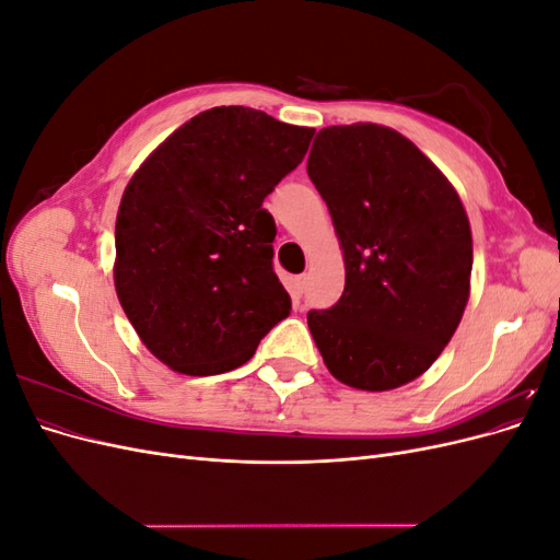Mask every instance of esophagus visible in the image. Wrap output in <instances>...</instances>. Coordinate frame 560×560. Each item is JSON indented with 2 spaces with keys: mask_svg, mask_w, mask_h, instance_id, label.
<instances>
[{
  "mask_svg": "<svg viewBox=\"0 0 560 560\" xmlns=\"http://www.w3.org/2000/svg\"><path fill=\"white\" fill-rule=\"evenodd\" d=\"M306 276H296V278H292V296L299 301L301 299V294H303V290H306Z\"/></svg>",
  "mask_w": 560,
  "mask_h": 560,
  "instance_id": "34e87169",
  "label": "esophagus"
}]
</instances>
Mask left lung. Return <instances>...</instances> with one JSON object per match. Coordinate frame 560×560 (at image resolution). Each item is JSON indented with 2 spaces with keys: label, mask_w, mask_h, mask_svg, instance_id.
<instances>
[{
  "label": "left lung",
  "mask_w": 560,
  "mask_h": 560,
  "mask_svg": "<svg viewBox=\"0 0 560 560\" xmlns=\"http://www.w3.org/2000/svg\"><path fill=\"white\" fill-rule=\"evenodd\" d=\"M308 177L343 249L346 290L308 329L329 374L385 393L434 364L471 290V229L455 186L401 132L378 124L317 132Z\"/></svg>",
  "instance_id": "8db88e82"
}]
</instances>
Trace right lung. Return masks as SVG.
Segmentation results:
<instances>
[{
  "label": "right lung",
  "mask_w": 560,
  "mask_h": 560,
  "mask_svg": "<svg viewBox=\"0 0 560 560\" xmlns=\"http://www.w3.org/2000/svg\"><path fill=\"white\" fill-rule=\"evenodd\" d=\"M315 128L212 107L151 151L116 212L114 287L144 348L186 376L243 366L292 311L264 198Z\"/></svg>",
  "instance_id": "add662e5"
}]
</instances>
